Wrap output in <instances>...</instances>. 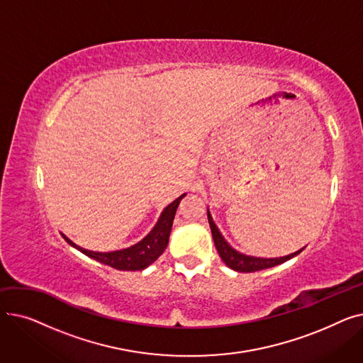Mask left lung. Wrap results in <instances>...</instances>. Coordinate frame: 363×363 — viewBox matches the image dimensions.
I'll return each mask as SVG.
<instances>
[{"label":"left lung","instance_id":"left-lung-1","mask_svg":"<svg viewBox=\"0 0 363 363\" xmlns=\"http://www.w3.org/2000/svg\"><path fill=\"white\" fill-rule=\"evenodd\" d=\"M207 219H208V225H211L212 230V235H213V241L218 249V253L220 256V259L223 260V263L237 272H256V271H262V269H268V268H274L277 264H281L284 262H287L290 259H293L294 256L300 255L304 247L289 256H282V257H256V256H249L237 252L234 247L225 240V237L220 234L219 228L216 226L211 212L207 208Z\"/></svg>","mask_w":363,"mask_h":363}]
</instances>
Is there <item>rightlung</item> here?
I'll use <instances>...</instances> for the list:
<instances>
[{"mask_svg":"<svg viewBox=\"0 0 363 363\" xmlns=\"http://www.w3.org/2000/svg\"><path fill=\"white\" fill-rule=\"evenodd\" d=\"M186 196L184 193L179 196L177 200L167 204L163 212L160 213V218L157 223L152 226V230L137 244H133L130 247H126V249L122 250H114V252H92L82 249V247L76 245L72 240H69L65 234L63 238L74 247L76 250H79L85 256L97 260L100 263H104L107 266H111L114 269L119 271H143L151 263H155L157 257L164 252L169 242V235L172 230V223H174V218L177 213V208L179 206V201Z\"/></svg>","mask_w":363,"mask_h":363,"instance_id":"right-lung-1","label":"right lung"}]
</instances>
